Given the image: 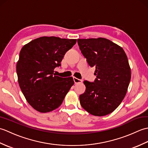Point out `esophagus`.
<instances>
[{"label":"esophagus","instance_id":"obj_1","mask_svg":"<svg viewBox=\"0 0 148 148\" xmlns=\"http://www.w3.org/2000/svg\"><path fill=\"white\" fill-rule=\"evenodd\" d=\"M73 79H74V83H76V84H77V83H81L83 82V81H82V80H81V79H77V78L75 77H73Z\"/></svg>","mask_w":148,"mask_h":148}]
</instances>
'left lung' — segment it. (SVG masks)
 I'll list each match as a JSON object with an SVG mask.
<instances>
[{"label": "left lung", "mask_w": 148, "mask_h": 148, "mask_svg": "<svg viewBox=\"0 0 148 148\" xmlns=\"http://www.w3.org/2000/svg\"><path fill=\"white\" fill-rule=\"evenodd\" d=\"M77 44L90 67H95L94 82L84 81L86 90L79 96L83 108L102 116L113 112L126 95L131 70L121 47L105 38L78 39Z\"/></svg>", "instance_id": "left-lung-1"}]
</instances>
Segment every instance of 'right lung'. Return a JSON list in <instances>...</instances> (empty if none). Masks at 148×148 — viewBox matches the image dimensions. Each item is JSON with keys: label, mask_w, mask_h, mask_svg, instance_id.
Instances as JSON below:
<instances>
[{"label": "right lung", "mask_w": 148, "mask_h": 148, "mask_svg": "<svg viewBox=\"0 0 148 148\" xmlns=\"http://www.w3.org/2000/svg\"><path fill=\"white\" fill-rule=\"evenodd\" d=\"M76 42V39L41 37L21 48L16 64L18 83L36 111L48 112L58 108L74 84L72 77L55 76L54 69Z\"/></svg>", "instance_id": "1"}]
</instances>
